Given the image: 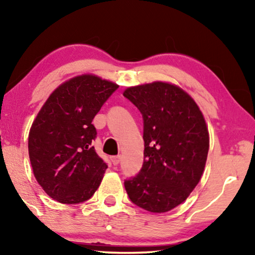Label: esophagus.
<instances>
[{
	"label": "esophagus",
	"mask_w": 255,
	"mask_h": 255,
	"mask_svg": "<svg viewBox=\"0 0 255 255\" xmlns=\"http://www.w3.org/2000/svg\"><path fill=\"white\" fill-rule=\"evenodd\" d=\"M111 162H113V165H114V166H117L118 163L121 162V156H120V155H117V156H113V158H111Z\"/></svg>",
	"instance_id": "34e87169"
}]
</instances>
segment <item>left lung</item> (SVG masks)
I'll list each match as a JSON object with an SVG mask.
<instances>
[{"label":"left lung","mask_w":255,"mask_h":255,"mask_svg":"<svg viewBox=\"0 0 255 255\" xmlns=\"http://www.w3.org/2000/svg\"><path fill=\"white\" fill-rule=\"evenodd\" d=\"M124 97L144 122V163L124 181L132 203L149 212H166L187 200L203 174L209 132L195 101L165 82L130 87Z\"/></svg>","instance_id":"8db88e82"}]
</instances>
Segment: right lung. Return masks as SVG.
Listing matches in <instances>:
<instances>
[{
  "label": "right lung",
  "mask_w": 255,
  "mask_h": 255,
  "mask_svg": "<svg viewBox=\"0 0 255 255\" xmlns=\"http://www.w3.org/2000/svg\"><path fill=\"white\" fill-rule=\"evenodd\" d=\"M118 86L95 75H81L59 86L37 115L29 134V156L38 183L64 204L89 200L107 163L92 146L94 117Z\"/></svg>",
  "instance_id": "1"
}]
</instances>
